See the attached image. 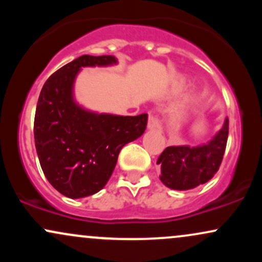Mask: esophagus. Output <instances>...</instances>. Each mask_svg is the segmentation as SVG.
<instances>
[{
  "label": "esophagus",
  "instance_id": "1",
  "mask_svg": "<svg viewBox=\"0 0 262 262\" xmlns=\"http://www.w3.org/2000/svg\"><path fill=\"white\" fill-rule=\"evenodd\" d=\"M148 129L149 130H161V123L158 118L151 114H149V121H148Z\"/></svg>",
  "mask_w": 262,
  "mask_h": 262
}]
</instances>
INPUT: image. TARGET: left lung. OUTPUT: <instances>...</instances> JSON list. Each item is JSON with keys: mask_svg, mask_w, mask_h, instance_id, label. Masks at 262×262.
<instances>
[{"mask_svg": "<svg viewBox=\"0 0 262 262\" xmlns=\"http://www.w3.org/2000/svg\"><path fill=\"white\" fill-rule=\"evenodd\" d=\"M229 121L225 118L217 134L208 143L197 146H167L159 156L160 180L166 187L187 191L209 181L217 172L227 146Z\"/></svg>", "mask_w": 262, "mask_h": 262, "instance_id": "left-lung-1", "label": "left lung"}]
</instances>
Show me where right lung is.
<instances>
[{"label":"right lung","instance_id":"1","mask_svg":"<svg viewBox=\"0 0 262 262\" xmlns=\"http://www.w3.org/2000/svg\"><path fill=\"white\" fill-rule=\"evenodd\" d=\"M117 64L113 55H82L55 71L39 95L34 118L39 162L50 185L73 200L101 191L123 146L145 132L148 114L98 113L75 98V80L82 68Z\"/></svg>","mask_w":262,"mask_h":262}]
</instances>
